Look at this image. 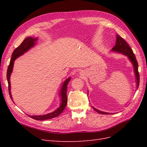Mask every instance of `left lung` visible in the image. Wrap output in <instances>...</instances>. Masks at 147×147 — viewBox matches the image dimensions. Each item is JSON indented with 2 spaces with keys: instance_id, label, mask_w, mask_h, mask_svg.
Returning <instances> with one entry per match:
<instances>
[{
  "instance_id": "1",
  "label": "left lung",
  "mask_w": 147,
  "mask_h": 147,
  "mask_svg": "<svg viewBox=\"0 0 147 147\" xmlns=\"http://www.w3.org/2000/svg\"><path fill=\"white\" fill-rule=\"evenodd\" d=\"M111 51L123 54V55L127 57L128 59L130 61V63L132 64V65L134 67V71L135 73V79H136V89H138L139 87V84H140V74H139V73H138V64L137 60L133 52L132 49L130 48V47L127 43V42L118 34H116V43H115V45L112 48ZM92 108H93L94 110H95L97 113L99 114H113V113H109L104 112V111L98 110L94 107H92Z\"/></svg>"
}]
</instances>
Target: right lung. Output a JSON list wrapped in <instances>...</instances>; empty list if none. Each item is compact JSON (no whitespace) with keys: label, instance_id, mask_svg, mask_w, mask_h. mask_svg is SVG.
I'll return each instance as SVG.
<instances>
[{"label":"right lung","instance_id":"add662e5","mask_svg":"<svg viewBox=\"0 0 147 147\" xmlns=\"http://www.w3.org/2000/svg\"><path fill=\"white\" fill-rule=\"evenodd\" d=\"M37 40V38L33 37H28L26 38L24 40L21 44L17 47L16 49H15L13 52H12V57L11 59V61L9 65L8 66V68H7V82H8V89H9V95L11 97V99H12V101H13L12 96L11 95V82H10V78H11V75L12 74V70H13V64H14V61L17 58L19 57L22 55L23 54H24L26 52H27L28 50H30L31 48H32L33 47L35 46L36 42ZM71 78H67L63 83V85L61 86L60 92L59 93V97H60V105L58 108V109L52 113L46 114L45 115H28L29 117L31 118H32L34 120H48L52 118H55L63 112L67 104V85L68 82L70 81Z\"/></svg>","mask_w":147,"mask_h":147}]
</instances>
